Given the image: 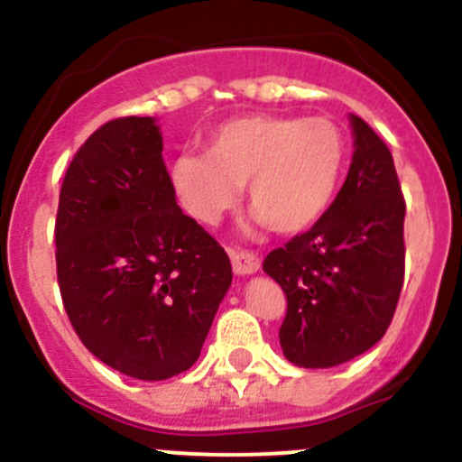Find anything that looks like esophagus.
Instances as JSON below:
<instances>
[{
	"label": "esophagus",
	"mask_w": 462,
	"mask_h": 462,
	"mask_svg": "<svg viewBox=\"0 0 462 462\" xmlns=\"http://www.w3.org/2000/svg\"><path fill=\"white\" fill-rule=\"evenodd\" d=\"M230 257H232V268H235L236 274H253L261 268L259 254L250 253V250H236V253H232Z\"/></svg>",
	"instance_id": "esophagus-1"
}]
</instances>
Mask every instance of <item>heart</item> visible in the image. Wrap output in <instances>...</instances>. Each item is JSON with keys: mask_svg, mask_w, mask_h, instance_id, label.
Masks as SVG:
<instances>
[{"mask_svg": "<svg viewBox=\"0 0 462 462\" xmlns=\"http://www.w3.org/2000/svg\"><path fill=\"white\" fill-rule=\"evenodd\" d=\"M344 161L346 138L333 120L245 116L214 129L205 156L176 158L171 183L203 223H217L248 183L261 221L279 235H297L333 201Z\"/></svg>", "mask_w": 462, "mask_h": 462, "instance_id": "1", "label": "heart"}]
</instances>
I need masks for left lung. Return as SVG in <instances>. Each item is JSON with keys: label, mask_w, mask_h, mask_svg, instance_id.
Listing matches in <instances>:
<instances>
[{"label": "left lung", "mask_w": 462, "mask_h": 462, "mask_svg": "<svg viewBox=\"0 0 462 462\" xmlns=\"http://www.w3.org/2000/svg\"><path fill=\"white\" fill-rule=\"evenodd\" d=\"M356 152L346 180L310 230L274 248L263 270L286 295L283 356L328 369L384 337L404 282V203L384 141L351 116Z\"/></svg>", "instance_id": "obj_1"}]
</instances>
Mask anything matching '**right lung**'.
I'll use <instances>...</instances> for the list:
<instances>
[{
	"instance_id": "add662e5",
	"label": "right lung",
	"mask_w": 462,
	"mask_h": 462,
	"mask_svg": "<svg viewBox=\"0 0 462 462\" xmlns=\"http://www.w3.org/2000/svg\"><path fill=\"white\" fill-rule=\"evenodd\" d=\"M55 248L64 310L97 360L136 380H167L199 360L232 265L176 205L153 118L109 120L78 149Z\"/></svg>"
}]
</instances>
